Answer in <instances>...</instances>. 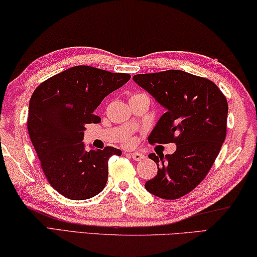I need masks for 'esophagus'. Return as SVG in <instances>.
<instances>
[{"mask_svg":"<svg viewBox=\"0 0 257 257\" xmlns=\"http://www.w3.org/2000/svg\"><path fill=\"white\" fill-rule=\"evenodd\" d=\"M131 156L134 161H141V159L145 158V155L141 154V153H132V154H127Z\"/></svg>","mask_w":257,"mask_h":257,"instance_id":"34e87169","label":"esophagus"}]
</instances>
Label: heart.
Instances as JSON below:
<instances>
[{
    "label": "heart",
    "mask_w": 257,
    "mask_h": 257,
    "mask_svg": "<svg viewBox=\"0 0 257 257\" xmlns=\"http://www.w3.org/2000/svg\"><path fill=\"white\" fill-rule=\"evenodd\" d=\"M134 95H146V94H144V93H136ZM125 144H127V145H131L132 144V140L130 138H127V139H125Z\"/></svg>",
    "instance_id": "b5f03b06"
}]
</instances>
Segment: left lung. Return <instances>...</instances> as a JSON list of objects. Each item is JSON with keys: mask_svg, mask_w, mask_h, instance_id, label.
I'll return each mask as SVG.
<instances>
[{"mask_svg": "<svg viewBox=\"0 0 257 257\" xmlns=\"http://www.w3.org/2000/svg\"><path fill=\"white\" fill-rule=\"evenodd\" d=\"M133 81L154 96L166 112L149 144H175L172 155L150 154L158 172L145 187L163 199H178L205 179L226 136L228 102L207 78L182 70L134 75Z\"/></svg>", "mask_w": 257, "mask_h": 257, "instance_id": "8db88e82", "label": "left lung"}]
</instances>
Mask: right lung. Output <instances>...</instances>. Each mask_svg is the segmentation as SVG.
<instances>
[{"mask_svg": "<svg viewBox=\"0 0 257 257\" xmlns=\"http://www.w3.org/2000/svg\"><path fill=\"white\" fill-rule=\"evenodd\" d=\"M130 78V74L75 66L34 91L27 120L29 138L49 183L66 198L89 199L106 186L109 158L120 156L121 151L113 147L86 151L84 130L86 124L100 123L94 110Z\"/></svg>", "mask_w": 257, "mask_h": 257, "instance_id": "obj_1", "label": "right lung"}]
</instances>
